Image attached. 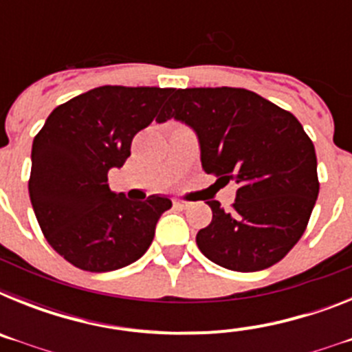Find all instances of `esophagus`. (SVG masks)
<instances>
[{
  "instance_id": "esophagus-1",
  "label": "esophagus",
  "mask_w": 352,
  "mask_h": 352,
  "mask_svg": "<svg viewBox=\"0 0 352 352\" xmlns=\"http://www.w3.org/2000/svg\"><path fill=\"white\" fill-rule=\"evenodd\" d=\"M173 204L174 208H178V210H186V208L190 206V203H188V201H183V199H174Z\"/></svg>"
}]
</instances>
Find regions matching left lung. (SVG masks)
Masks as SVG:
<instances>
[{
  "mask_svg": "<svg viewBox=\"0 0 352 352\" xmlns=\"http://www.w3.org/2000/svg\"><path fill=\"white\" fill-rule=\"evenodd\" d=\"M194 129L204 173L238 183L232 210L208 201L197 232L204 256L232 272H261L303 236L319 195L316 148L289 111L243 88L173 89L157 121ZM214 183V185H217Z\"/></svg>",
  "mask_w": 352,
  "mask_h": 352,
  "instance_id": "left-lung-1",
  "label": "left lung"
}]
</instances>
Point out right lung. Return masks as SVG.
Instances as JSON below:
<instances>
[{
    "label": "right lung",
    "mask_w": 352,
    "mask_h": 352,
    "mask_svg": "<svg viewBox=\"0 0 352 352\" xmlns=\"http://www.w3.org/2000/svg\"><path fill=\"white\" fill-rule=\"evenodd\" d=\"M170 88L100 86L58 105L33 141L28 188L43 236L84 272L120 270L144 256L170 199L130 201L107 173L130 157Z\"/></svg>",
    "instance_id": "1"
}]
</instances>
